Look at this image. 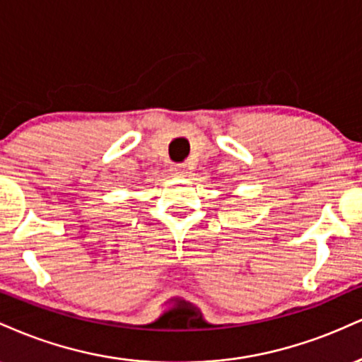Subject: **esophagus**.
Returning <instances> with one entry per match:
<instances>
[{"mask_svg":"<svg viewBox=\"0 0 362 362\" xmlns=\"http://www.w3.org/2000/svg\"><path fill=\"white\" fill-rule=\"evenodd\" d=\"M174 174H177V176H182V174H186V165L185 164H176L173 168Z\"/></svg>","mask_w":362,"mask_h":362,"instance_id":"34e87169","label":"esophagus"}]
</instances>
